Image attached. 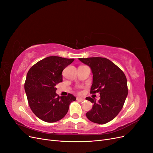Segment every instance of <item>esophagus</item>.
Returning <instances> with one entry per match:
<instances>
[{
    "instance_id": "obj_1",
    "label": "esophagus",
    "mask_w": 153,
    "mask_h": 153,
    "mask_svg": "<svg viewBox=\"0 0 153 153\" xmlns=\"http://www.w3.org/2000/svg\"><path fill=\"white\" fill-rule=\"evenodd\" d=\"M76 100L78 101H80V102H83L85 100L84 98H76Z\"/></svg>"
}]
</instances>
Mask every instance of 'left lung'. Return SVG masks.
I'll return each instance as SVG.
<instances>
[{"instance_id": "1", "label": "left lung", "mask_w": 153, "mask_h": 153, "mask_svg": "<svg viewBox=\"0 0 153 153\" xmlns=\"http://www.w3.org/2000/svg\"><path fill=\"white\" fill-rule=\"evenodd\" d=\"M89 66L93 74L91 94L100 92V100L87 97L94 105L87 112V119L103 124L112 121L121 110L128 95L127 80L123 71L109 59L103 57L79 58Z\"/></svg>"}]
</instances>
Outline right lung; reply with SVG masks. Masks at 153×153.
I'll return each instance as SVG.
<instances>
[{"mask_svg": "<svg viewBox=\"0 0 153 153\" xmlns=\"http://www.w3.org/2000/svg\"><path fill=\"white\" fill-rule=\"evenodd\" d=\"M74 59L58 56L46 57L32 66L27 73L25 91L30 109L37 117L47 123L57 122L66 115L76 98L71 94L60 97L55 85L62 82V71Z\"/></svg>", "mask_w": 153, "mask_h": 153, "instance_id": "right-lung-1", "label": "right lung"}]
</instances>
